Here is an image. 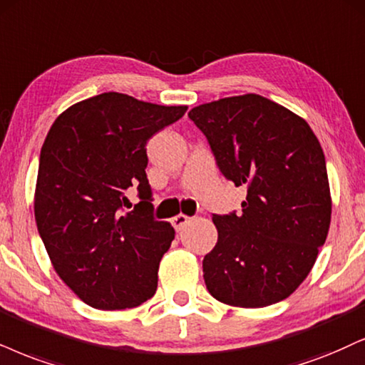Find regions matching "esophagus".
Returning <instances> with one entry per match:
<instances>
[{"label":"esophagus","mask_w":365,"mask_h":365,"mask_svg":"<svg viewBox=\"0 0 365 365\" xmlns=\"http://www.w3.org/2000/svg\"><path fill=\"white\" fill-rule=\"evenodd\" d=\"M187 222H190V217H186V215H178V217L173 218V227L178 232H181L182 228L186 227Z\"/></svg>","instance_id":"34e87169"}]
</instances>
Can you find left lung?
<instances>
[{
  "label": "left lung",
  "mask_w": 365,
  "mask_h": 365,
  "mask_svg": "<svg viewBox=\"0 0 365 365\" xmlns=\"http://www.w3.org/2000/svg\"><path fill=\"white\" fill-rule=\"evenodd\" d=\"M187 116L225 178L247 187L242 213L213 215L218 242L203 259L210 294L240 308L286 299L312 271L330 228L317 135L301 116L259 94L205 103Z\"/></svg>",
  "instance_id": "left-lung-1"
}]
</instances>
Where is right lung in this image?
<instances>
[{"label":"right lung","mask_w":365,"mask_h":365,"mask_svg":"<svg viewBox=\"0 0 365 365\" xmlns=\"http://www.w3.org/2000/svg\"><path fill=\"white\" fill-rule=\"evenodd\" d=\"M186 110L103 93L67 108L45 137L35 222L58 277L89 307L135 308L155 294L175 232L154 218L145 147ZM133 185L141 203L125 212Z\"/></svg>","instance_id":"1"}]
</instances>
